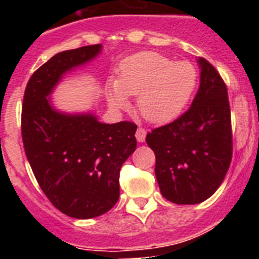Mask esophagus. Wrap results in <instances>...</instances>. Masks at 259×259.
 <instances>
[{
	"label": "esophagus",
	"mask_w": 259,
	"mask_h": 259,
	"mask_svg": "<svg viewBox=\"0 0 259 259\" xmlns=\"http://www.w3.org/2000/svg\"><path fill=\"white\" fill-rule=\"evenodd\" d=\"M135 136H136V139L139 143H144V141H145V137H146V130L143 127H139L137 128L136 135H135Z\"/></svg>",
	"instance_id": "obj_1"
}]
</instances>
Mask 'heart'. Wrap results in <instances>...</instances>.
Returning a JSON list of instances; mask_svg holds the SVG:
<instances>
[{
  "label": "heart",
  "instance_id": "heart-1",
  "mask_svg": "<svg viewBox=\"0 0 259 259\" xmlns=\"http://www.w3.org/2000/svg\"><path fill=\"white\" fill-rule=\"evenodd\" d=\"M196 85V71L188 62H175L158 53L144 52L125 59L109 91L114 109L136 96V110L152 123H166L182 113Z\"/></svg>",
  "mask_w": 259,
  "mask_h": 259
}]
</instances>
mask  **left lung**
Wrapping results in <instances>:
<instances>
[{
	"label": "left lung",
	"instance_id": "8db88e82",
	"mask_svg": "<svg viewBox=\"0 0 259 259\" xmlns=\"http://www.w3.org/2000/svg\"><path fill=\"white\" fill-rule=\"evenodd\" d=\"M197 62L201 83L191 107L146 135L162 196L178 205H194L212 196L232 159L227 87L211 63L201 57Z\"/></svg>",
	"mask_w": 259,
	"mask_h": 259
}]
</instances>
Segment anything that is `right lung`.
I'll return each mask as SVG.
<instances>
[{
	"label": "right lung",
	"instance_id": "1",
	"mask_svg": "<svg viewBox=\"0 0 259 259\" xmlns=\"http://www.w3.org/2000/svg\"><path fill=\"white\" fill-rule=\"evenodd\" d=\"M101 49L97 44L56 54L33 72L23 97L22 139L32 171L50 202L76 219L96 218L115 205L120 167L136 149L135 123L61 113L48 97L67 71Z\"/></svg>",
	"mask_w": 259,
	"mask_h": 259
}]
</instances>
